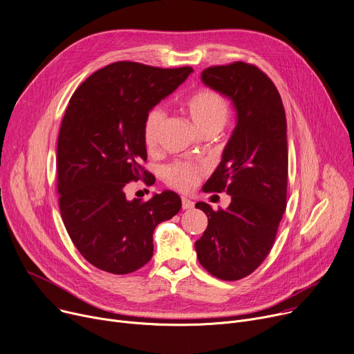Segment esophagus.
I'll list each match as a JSON object with an SVG mask.
<instances>
[{
  "instance_id": "1",
  "label": "esophagus",
  "mask_w": 354,
  "mask_h": 354,
  "mask_svg": "<svg viewBox=\"0 0 354 354\" xmlns=\"http://www.w3.org/2000/svg\"><path fill=\"white\" fill-rule=\"evenodd\" d=\"M194 202H192L190 199H187V198H182V209H192V207H194Z\"/></svg>"
}]
</instances>
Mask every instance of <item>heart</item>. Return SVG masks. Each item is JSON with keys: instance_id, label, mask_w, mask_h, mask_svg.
<instances>
[{"instance_id": "b5f03b06", "label": "heart", "mask_w": 354, "mask_h": 354, "mask_svg": "<svg viewBox=\"0 0 354 354\" xmlns=\"http://www.w3.org/2000/svg\"><path fill=\"white\" fill-rule=\"evenodd\" d=\"M185 113L195 124L199 133L207 130L220 131L229 118V103L223 95L212 88H201L185 99L182 104ZM165 120L164 111L155 107L148 111L144 121V142L148 148L155 147L159 130ZM169 185L179 190H189L199 180L198 168L187 164H175L167 169Z\"/></svg>"}]
</instances>
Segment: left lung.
Returning a JSON list of instances; mask_svg holds the SVG:
<instances>
[{
  "label": "left lung",
  "mask_w": 354,
  "mask_h": 354,
  "mask_svg": "<svg viewBox=\"0 0 354 354\" xmlns=\"http://www.w3.org/2000/svg\"><path fill=\"white\" fill-rule=\"evenodd\" d=\"M202 82L233 102L237 124L205 185L207 192H226L232 203L226 210L196 203L209 223L195 247L205 270L237 281L266 260L286 209L285 110L272 80L250 63L207 68Z\"/></svg>",
  "instance_id": "left-lung-1"
}]
</instances>
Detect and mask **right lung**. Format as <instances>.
I'll list each match as a JSON object with an SVG mask.
<instances>
[{
	"instance_id": "right-lung-1",
	"label": "right lung",
	"mask_w": 354,
	"mask_h": 354,
	"mask_svg": "<svg viewBox=\"0 0 354 354\" xmlns=\"http://www.w3.org/2000/svg\"><path fill=\"white\" fill-rule=\"evenodd\" d=\"M194 72L115 62L94 72L73 93L57 138V194L62 220L79 252L94 267L122 275L153 254L152 234L182 207L171 190L128 201V182H155L147 160L144 121Z\"/></svg>"
}]
</instances>
